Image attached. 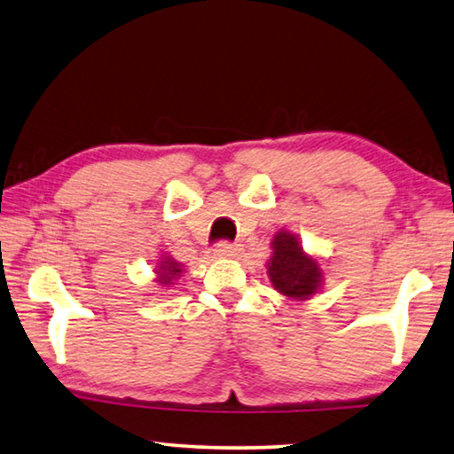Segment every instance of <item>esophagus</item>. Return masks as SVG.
I'll return each mask as SVG.
<instances>
[{
  "label": "esophagus",
  "instance_id": "esophagus-1",
  "mask_svg": "<svg viewBox=\"0 0 454 454\" xmlns=\"http://www.w3.org/2000/svg\"><path fill=\"white\" fill-rule=\"evenodd\" d=\"M214 253L222 256V259H234V256L240 254V248L236 245H230V242H218L214 248Z\"/></svg>",
  "mask_w": 454,
  "mask_h": 454
}]
</instances>
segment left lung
I'll return each instance as SVG.
<instances>
[{"label":"left lung","instance_id":"left-lung-1","mask_svg":"<svg viewBox=\"0 0 454 454\" xmlns=\"http://www.w3.org/2000/svg\"><path fill=\"white\" fill-rule=\"evenodd\" d=\"M270 248L267 275L277 292L295 301L309 300L320 292L324 286L320 261L303 250L295 234L279 230L270 240Z\"/></svg>","mask_w":454,"mask_h":454}]
</instances>
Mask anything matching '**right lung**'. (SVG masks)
<instances>
[{"label": "right lung", "instance_id": "1", "mask_svg": "<svg viewBox=\"0 0 454 454\" xmlns=\"http://www.w3.org/2000/svg\"><path fill=\"white\" fill-rule=\"evenodd\" d=\"M184 273H185L184 265L168 254H160L157 262H154V281L165 289H171L175 286V281H177Z\"/></svg>", "mask_w": 454, "mask_h": 454}]
</instances>
